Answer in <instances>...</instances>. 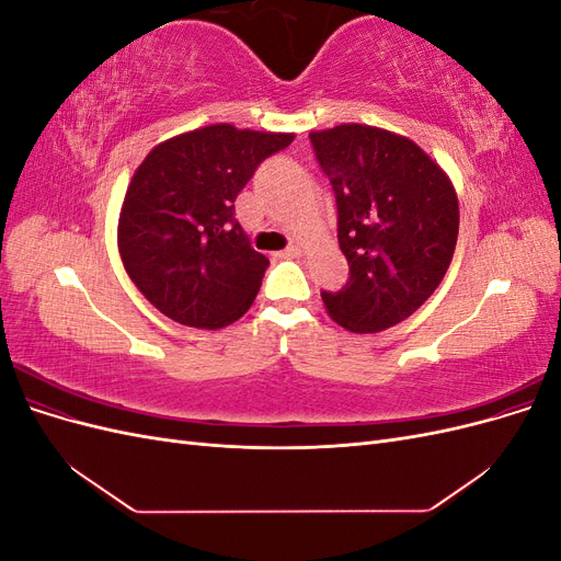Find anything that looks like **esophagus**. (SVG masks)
Returning <instances> with one entry per match:
<instances>
[{"mask_svg":"<svg viewBox=\"0 0 561 561\" xmlns=\"http://www.w3.org/2000/svg\"><path fill=\"white\" fill-rule=\"evenodd\" d=\"M301 254V248L297 245V243H293V245H287L283 252H278V257H283V260H293V257H299Z\"/></svg>","mask_w":561,"mask_h":561,"instance_id":"obj_1","label":"esophagus"}]
</instances>
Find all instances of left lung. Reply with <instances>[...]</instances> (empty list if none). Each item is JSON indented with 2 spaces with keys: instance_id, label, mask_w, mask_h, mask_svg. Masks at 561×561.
<instances>
[{
  "instance_id": "obj_1",
  "label": "left lung",
  "mask_w": 561,
  "mask_h": 561,
  "mask_svg": "<svg viewBox=\"0 0 561 561\" xmlns=\"http://www.w3.org/2000/svg\"><path fill=\"white\" fill-rule=\"evenodd\" d=\"M336 198V239L348 262L330 318L367 334L410 318L443 283L458 239V198L447 173L398 133L342 124L309 133Z\"/></svg>"
}]
</instances>
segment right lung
<instances>
[{"label": "right lung", "mask_w": 561, "mask_h": 561, "mask_svg": "<svg viewBox=\"0 0 561 561\" xmlns=\"http://www.w3.org/2000/svg\"><path fill=\"white\" fill-rule=\"evenodd\" d=\"M295 133L213 124L157 145L118 215V252L145 299L186 328L219 330L260 293L268 260L236 222L233 201Z\"/></svg>", "instance_id": "obj_1"}]
</instances>
